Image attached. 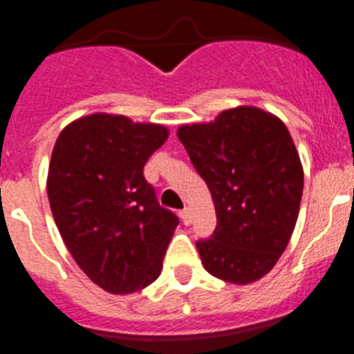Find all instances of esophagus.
Here are the masks:
<instances>
[{
	"instance_id": "esophagus-1",
	"label": "esophagus",
	"mask_w": 354,
	"mask_h": 354,
	"mask_svg": "<svg viewBox=\"0 0 354 354\" xmlns=\"http://www.w3.org/2000/svg\"><path fill=\"white\" fill-rule=\"evenodd\" d=\"M179 216H180V220H183L184 225L192 223V211H189V209H183V211L179 212Z\"/></svg>"
}]
</instances>
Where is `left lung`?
<instances>
[{
	"mask_svg": "<svg viewBox=\"0 0 354 354\" xmlns=\"http://www.w3.org/2000/svg\"><path fill=\"white\" fill-rule=\"evenodd\" d=\"M216 209V230L196 243L212 277L246 286L270 273L289 245L303 167L282 120L255 106L225 109L177 129Z\"/></svg>",
	"mask_w": 354,
	"mask_h": 354,
	"instance_id": "1",
	"label": "left lung"
}]
</instances>
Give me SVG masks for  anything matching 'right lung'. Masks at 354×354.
<instances>
[{"instance_id":"obj_1","label":"right lung","mask_w":354,"mask_h":354,"mask_svg":"<svg viewBox=\"0 0 354 354\" xmlns=\"http://www.w3.org/2000/svg\"><path fill=\"white\" fill-rule=\"evenodd\" d=\"M167 138L159 124L93 113L71 122L55 143L53 218L72 259L106 292H136L161 274L179 218L158 204L143 167Z\"/></svg>"}]
</instances>
